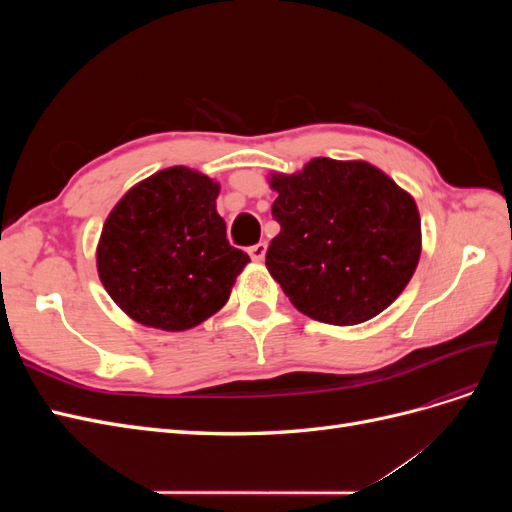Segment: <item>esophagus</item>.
Returning a JSON list of instances; mask_svg holds the SVG:
<instances>
[{
	"instance_id": "obj_1",
	"label": "esophagus",
	"mask_w": 512,
	"mask_h": 512,
	"mask_svg": "<svg viewBox=\"0 0 512 512\" xmlns=\"http://www.w3.org/2000/svg\"><path fill=\"white\" fill-rule=\"evenodd\" d=\"M247 254H250V258L252 260H256V262H260V260H265V256H267V243H256V245H252L250 250H247Z\"/></svg>"
}]
</instances>
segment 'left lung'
<instances>
[{"label":"left lung","mask_w":512,"mask_h":512,"mask_svg":"<svg viewBox=\"0 0 512 512\" xmlns=\"http://www.w3.org/2000/svg\"><path fill=\"white\" fill-rule=\"evenodd\" d=\"M269 185L282 230L267 269L301 314L350 327L404 292L421 258V215L389 175L363 160L314 158Z\"/></svg>","instance_id":"obj_1"}]
</instances>
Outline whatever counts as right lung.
<instances>
[{"mask_svg":"<svg viewBox=\"0 0 512 512\" xmlns=\"http://www.w3.org/2000/svg\"><path fill=\"white\" fill-rule=\"evenodd\" d=\"M220 183L170 166L130 188L96 250L100 282L132 320L188 331L226 305L250 256L226 239Z\"/></svg>","mask_w":512,"mask_h":512,"instance_id":"1","label":"right lung"}]
</instances>
